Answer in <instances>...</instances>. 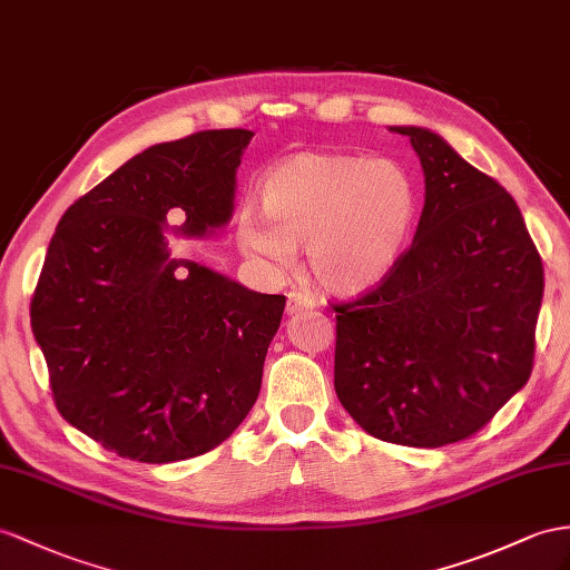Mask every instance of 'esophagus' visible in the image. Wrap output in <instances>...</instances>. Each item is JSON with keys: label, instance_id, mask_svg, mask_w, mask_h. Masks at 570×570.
I'll list each match as a JSON object with an SVG mask.
<instances>
[{"label": "esophagus", "instance_id": "34e87169", "mask_svg": "<svg viewBox=\"0 0 570 570\" xmlns=\"http://www.w3.org/2000/svg\"><path fill=\"white\" fill-rule=\"evenodd\" d=\"M315 308V298L303 294V291H291L288 294V301H286V313L288 315H296V313H303V311H313Z\"/></svg>", "mask_w": 570, "mask_h": 570}]
</instances>
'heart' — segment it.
I'll use <instances>...</instances> for the list:
<instances>
[{"label": "heart", "mask_w": 570, "mask_h": 570, "mask_svg": "<svg viewBox=\"0 0 570 570\" xmlns=\"http://www.w3.org/2000/svg\"><path fill=\"white\" fill-rule=\"evenodd\" d=\"M262 216H243L247 253L279 265L308 245V269L334 296H361L397 269L419 218V187L397 160L298 154L265 175Z\"/></svg>", "instance_id": "obj_1"}]
</instances>
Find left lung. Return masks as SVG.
Returning a JSON list of instances; mask_svg holds the SVG:
<instances>
[{
    "label": "left lung",
    "mask_w": 570,
    "mask_h": 570,
    "mask_svg": "<svg viewBox=\"0 0 570 570\" xmlns=\"http://www.w3.org/2000/svg\"><path fill=\"white\" fill-rule=\"evenodd\" d=\"M410 137L426 199L387 279L334 305V390L371 435L460 443L530 381L544 267L515 199L421 127Z\"/></svg>",
    "instance_id": "obj_1"
}]
</instances>
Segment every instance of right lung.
I'll return each instance as SVG.
<instances>
[{
    "label": "right lung",
    "instance_id": "add662e5",
    "mask_svg": "<svg viewBox=\"0 0 570 570\" xmlns=\"http://www.w3.org/2000/svg\"><path fill=\"white\" fill-rule=\"evenodd\" d=\"M250 129L149 146L57 224L31 298L52 400L120 458L204 455L240 426L286 296L168 259L166 218L207 236L228 224Z\"/></svg>",
    "mask_w": 570,
    "mask_h": 570
}]
</instances>
